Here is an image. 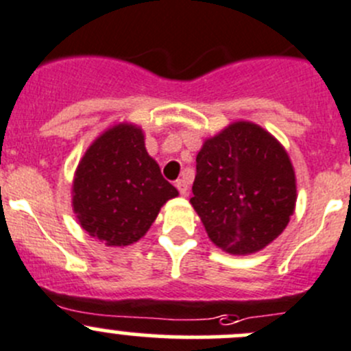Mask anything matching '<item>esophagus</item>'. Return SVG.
Segmentation results:
<instances>
[{
    "instance_id": "esophagus-1",
    "label": "esophagus",
    "mask_w": 351,
    "mask_h": 351,
    "mask_svg": "<svg viewBox=\"0 0 351 351\" xmlns=\"http://www.w3.org/2000/svg\"><path fill=\"white\" fill-rule=\"evenodd\" d=\"M176 189H178L180 195H183V197L189 195V182H186L185 178H182L176 182Z\"/></svg>"
}]
</instances>
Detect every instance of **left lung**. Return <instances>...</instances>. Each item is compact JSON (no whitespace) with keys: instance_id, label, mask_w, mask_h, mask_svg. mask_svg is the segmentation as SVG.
<instances>
[{"instance_id":"left-lung-1","label":"left lung","mask_w":351,"mask_h":351,"mask_svg":"<svg viewBox=\"0 0 351 351\" xmlns=\"http://www.w3.org/2000/svg\"><path fill=\"white\" fill-rule=\"evenodd\" d=\"M190 204L210 241L253 254L284 232L297 182L285 147L258 123L238 120L202 144Z\"/></svg>"}]
</instances>
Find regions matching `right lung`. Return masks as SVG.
<instances>
[{
	"mask_svg": "<svg viewBox=\"0 0 351 351\" xmlns=\"http://www.w3.org/2000/svg\"><path fill=\"white\" fill-rule=\"evenodd\" d=\"M73 212L81 228L107 246L139 241L162 205L178 197L147 154L144 130L117 122L100 134L74 171Z\"/></svg>",
	"mask_w": 351,
	"mask_h": 351,
	"instance_id": "add662e5",
	"label": "right lung"
}]
</instances>
